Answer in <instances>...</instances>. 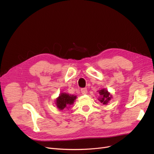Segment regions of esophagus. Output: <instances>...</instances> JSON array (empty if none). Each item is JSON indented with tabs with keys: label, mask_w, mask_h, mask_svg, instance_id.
I'll use <instances>...</instances> for the list:
<instances>
[{
	"label": "esophagus",
	"mask_w": 154,
	"mask_h": 154,
	"mask_svg": "<svg viewBox=\"0 0 154 154\" xmlns=\"http://www.w3.org/2000/svg\"><path fill=\"white\" fill-rule=\"evenodd\" d=\"M81 92L83 94H86L87 93V89L86 88H82L81 90Z\"/></svg>",
	"instance_id": "esophagus-1"
}]
</instances>
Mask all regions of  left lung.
Here are the masks:
<instances>
[{"label": "left lung", "instance_id": "8db88e82", "mask_svg": "<svg viewBox=\"0 0 154 154\" xmlns=\"http://www.w3.org/2000/svg\"><path fill=\"white\" fill-rule=\"evenodd\" d=\"M98 92L100 96L98 98V100L102 104L107 105L108 102L112 98V95L105 88H102L100 90H98Z\"/></svg>", "mask_w": 154, "mask_h": 154}]
</instances>
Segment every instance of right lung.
<instances>
[{"instance_id": "obj_1", "label": "right lung", "mask_w": 154, "mask_h": 154, "mask_svg": "<svg viewBox=\"0 0 154 154\" xmlns=\"http://www.w3.org/2000/svg\"><path fill=\"white\" fill-rule=\"evenodd\" d=\"M77 97L66 93H61L55 100V104L60 110L68 108L75 103Z\"/></svg>"}]
</instances>
